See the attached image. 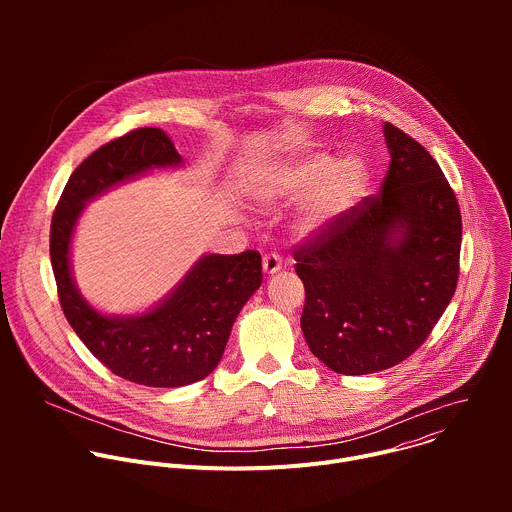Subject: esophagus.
Listing matches in <instances>:
<instances>
[{
  "label": "esophagus",
  "instance_id": "obj_1",
  "mask_svg": "<svg viewBox=\"0 0 512 512\" xmlns=\"http://www.w3.org/2000/svg\"><path fill=\"white\" fill-rule=\"evenodd\" d=\"M261 265H263V273L265 275H273V273H277L281 269V257L277 253H267L263 257Z\"/></svg>",
  "mask_w": 512,
  "mask_h": 512
}]
</instances>
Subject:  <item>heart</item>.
<instances>
[{"instance_id": "b5f03b06", "label": "heart", "mask_w": 512, "mask_h": 512, "mask_svg": "<svg viewBox=\"0 0 512 512\" xmlns=\"http://www.w3.org/2000/svg\"><path fill=\"white\" fill-rule=\"evenodd\" d=\"M371 170L360 156L336 160L328 152H312L285 162L251 186L263 204L302 200L296 225L302 237H322L338 227L367 194Z\"/></svg>"}]
</instances>
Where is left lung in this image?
<instances>
[{
    "instance_id": "left-lung-1",
    "label": "left lung",
    "mask_w": 512,
    "mask_h": 512,
    "mask_svg": "<svg viewBox=\"0 0 512 512\" xmlns=\"http://www.w3.org/2000/svg\"><path fill=\"white\" fill-rule=\"evenodd\" d=\"M391 166L328 235L296 251L306 287L302 332L340 375H371L411 356L456 285L462 216L442 168L413 137L383 125Z\"/></svg>"
}]
</instances>
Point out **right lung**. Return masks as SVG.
<instances>
[{"label":"right lung","instance_id":"add662e5","mask_svg":"<svg viewBox=\"0 0 512 512\" xmlns=\"http://www.w3.org/2000/svg\"><path fill=\"white\" fill-rule=\"evenodd\" d=\"M184 166L164 129H135L91 154L58 200L50 227V261L62 312L105 367L145 387H186L221 362L233 324L261 285V255H202L152 308L105 314L81 294L72 273V239L87 204L156 170Z\"/></svg>","mask_w":512,"mask_h":512}]
</instances>
